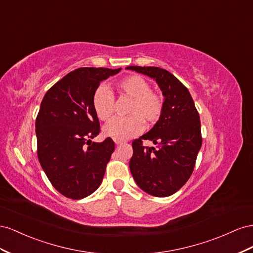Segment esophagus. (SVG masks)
Wrapping results in <instances>:
<instances>
[{
  "label": "esophagus",
  "mask_w": 253,
  "mask_h": 253,
  "mask_svg": "<svg viewBox=\"0 0 253 253\" xmlns=\"http://www.w3.org/2000/svg\"><path fill=\"white\" fill-rule=\"evenodd\" d=\"M114 143L117 144V145H121V144H124L125 143V141H123V140H118V139H115L114 140Z\"/></svg>",
  "instance_id": "1"
}]
</instances>
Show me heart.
I'll return each mask as SVG.
<instances>
[{
    "label": "heart",
    "mask_w": 253,
    "mask_h": 253,
    "mask_svg": "<svg viewBox=\"0 0 253 253\" xmlns=\"http://www.w3.org/2000/svg\"><path fill=\"white\" fill-rule=\"evenodd\" d=\"M120 93L130 97L126 118H115L104 127V133L113 139L125 140L139 134L145 122L153 126L160 121L164 111V98L154 90L150 84L138 74L124 77L117 84ZM93 109L97 118L107 122L114 112V96L106 85H100L94 92L92 99Z\"/></svg>",
    "instance_id": "1"
}]
</instances>
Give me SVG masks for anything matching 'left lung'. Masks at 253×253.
Masks as SVG:
<instances>
[{"mask_svg": "<svg viewBox=\"0 0 253 253\" xmlns=\"http://www.w3.org/2000/svg\"><path fill=\"white\" fill-rule=\"evenodd\" d=\"M154 78L164 95L162 117L150 131L132 142L129 168L141 189L167 197L185 184L203 144L199 113L186 86L169 71L158 67H127ZM153 140L157 148L142 145Z\"/></svg>", "mask_w": 253, "mask_h": 253, "instance_id": "left-lung-1", "label": "left lung"}]
</instances>
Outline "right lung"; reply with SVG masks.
I'll return each mask as SVG.
<instances>
[{"mask_svg":"<svg viewBox=\"0 0 253 253\" xmlns=\"http://www.w3.org/2000/svg\"><path fill=\"white\" fill-rule=\"evenodd\" d=\"M120 71L79 68L57 82L42 99L36 119L38 159L49 182L68 198L89 196L103 181L114 142L91 141L100 132L92 99L100 82Z\"/></svg>","mask_w":253,"mask_h":253,"instance_id":"right-lung-1","label":"right lung"}]
</instances>
